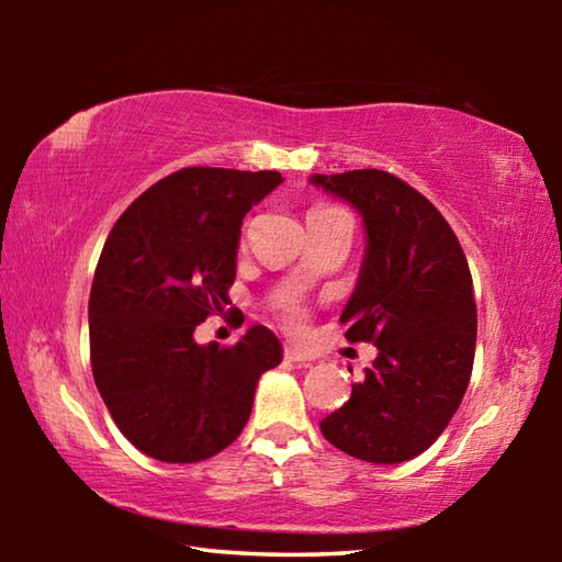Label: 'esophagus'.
Listing matches in <instances>:
<instances>
[{
	"label": "esophagus",
	"instance_id": "1",
	"mask_svg": "<svg viewBox=\"0 0 562 562\" xmlns=\"http://www.w3.org/2000/svg\"><path fill=\"white\" fill-rule=\"evenodd\" d=\"M284 359L297 361V364H310V361H315V357L307 355V351L297 349V347H284Z\"/></svg>",
	"mask_w": 562,
	"mask_h": 562
}]
</instances>
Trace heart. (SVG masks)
I'll return each mask as SVG.
<instances>
[{"instance_id":"obj_1","label":"heart","mask_w":562,"mask_h":562,"mask_svg":"<svg viewBox=\"0 0 562 562\" xmlns=\"http://www.w3.org/2000/svg\"><path fill=\"white\" fill-rule=\"evenodd\" d=\"M331 211H339V207H335V205H317L312 213H331ZM280 317H282V325L288 327L290 331H304V329H307V310H304L302 304H294V302L282 304Z\"/></svg>"}]
</instances>
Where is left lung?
Instances as JSON below:
<instances>
[{
	"instance_id": "8db88e82",
	"label": "left lung",
	"mask_w": 562,
	"mask_h": 562,
	"mask_svg": "<svg viewBox=\"0 0 562 562\" xmlns=\"http://www.w3.org/2000/svg\"><path fill=\"white\" fill-rule=\"evenodd\" d=\"M367 225V258L341 312L347 341L379 357L349 402L322 418L325 439L355 459L402 463L439 439L469 386L475 302L469 262L429 198L386 170L312 176Z\"/></svg>"
}]
</instances>
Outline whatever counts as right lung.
<instances>
[{
  "label": "right lung",
  "mask_w": 562,
  "mask_h": 562,
  "mask_svg": "<svg viewBox=\"0 0 562 562\" xmlns=\"http://www.w3.org/2000/svg\"><path fill=\"white\" fill-rule=\"evenodd\" d=\"M280 183L278 170L180 168L111 227L89 297L91 372L113 424L150 459L195 463L227 449L260 374L282 361L262 325L231 347L193 339L231 304L245 213Z\"/></svg>",
  "instance_id": "1"
}]
</instances>
